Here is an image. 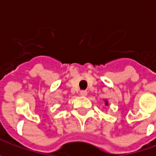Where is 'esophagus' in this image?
<instances>
[{"instance_id": "34e87169", "label": "esophagus", "mask_w": 156, "mask_h": 156, "mask_svg": "<svg viewBox=\"0 0 156 156\" xmlns=\"http://www.w3.org/2000/svg\"><path fill=\"white\" fill-rule=\"evenodd\" d=\"M87 91H85V90H82V91H80V94H81V96H86L87 95Z\"/></svg>"}]
</instances>
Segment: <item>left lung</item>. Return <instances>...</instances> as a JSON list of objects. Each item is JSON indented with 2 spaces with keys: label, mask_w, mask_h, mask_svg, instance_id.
I'll list each match as a JSON object with an SVG mask.
<instances>
[{
  "label": "left lung",
  "mask_w": 156,
  "mask_h": 156,
  "mask_svg": "<svg viewBox=\"0 0 156 156\" xmlns=\"http://www.w3.org/2000/svg\"><path fill=\"white\" fill-rule=\"evenodd\" d=\"M106 105H107V101H106Z\"/></svg>",
  "instance_id": "8db88e82"
}]
</instances>
